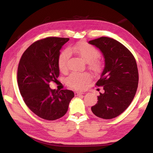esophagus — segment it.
<instances>
[{
	"mask_svg": "<svg viewBox=\"0 0 153 153\" xmlns=\"http://www.w3.org/2000/svg\"><path fill=\"white\" fill-rule=\"evenodd\" d=\"M75 94V96H76V97H77V96H79V95H82V94H84V93L83 92H76L74 93Z\"/></svg>",
	"mask_w": 153,
	"mask_h": 153,
	"instance_id": "1",
	"label": "esophagus"
}]
</instances>
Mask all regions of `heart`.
I'll list each match as a JSON object with an SVG mask.
<instances>
[{
    "label": "heart",
    "mask_w": 153,
    "mask_h": 153,
    "mask_svg": "<svg viewBox=\"0 0 153 153\" xmlns=\"http://www.w3.org/2000/svg\"><path fill=\"white\" fill-rule=\"evenodd\" d=\"M70 53H76L83 61L89 63V67L94 72L99 71L100 63L97 60L99 52L94 46L86 42H80L74 46L61 52L58 59L59 68L61 71H65L67 69V62ZM90 80V76L87 74L74 73L67 77L66 82L69 87L75 89H82L84 85Z\"/></svg>",
    "instance_id": "obj_1"
}]
</instances>
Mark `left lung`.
<instances>
[{
	"label": "left lung",
	"mask_w": 153,
	"mask_h": 153,
	"mask_svg": "<svg viewBox=\"0 0 153 153\" xmlns=\"http://www.w3.org/2000/svg\"><path fill=\"white\" fill-rule=\"evenodd\" d=\"M101 52L105 67L97 82L103 92L91 107L98 117L110 120L122 113L131 104L138 84V71L136 59L126 46L118 41L101 37L89 41Z\"/></svg>",
	"instance_id": "left-lung-1"
}]
</instances>
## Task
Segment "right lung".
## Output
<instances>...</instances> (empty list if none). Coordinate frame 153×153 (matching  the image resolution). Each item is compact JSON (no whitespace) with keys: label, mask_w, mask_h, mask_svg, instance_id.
Wrapping results in <instances>:
<instances>
[{"label":"right lung","mask_w":153,"mask_h":153,"mask_svg":"<svg viewBox=\"0 0 153 153\" xmlns=\"http://www.w3.org/2000/svg\"><path fill=\"white\" fill-rule=\"evenodd\" d=\"M69 38L49 37L33 43L20 59L17 83L21 95L30 109L38 117L56 120L65 115L71 90L51 89L48 83L59 76L60 51Z\"/></svg>","instance_id":"1"}]
</instances>
